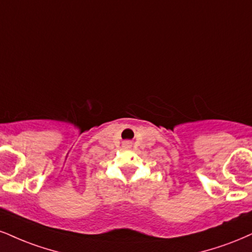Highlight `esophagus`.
Wrapping results in <instances>:
<instances>
[{"instance_id": "1", "label": "esophagus", "mask_w": 252, "mask_h": 252, "mask_svg": "<svg viewBox=\"0 0 252 252\" xmlns=\"http://www.w3.org/2000/svg\"><path fill=\"white\" fill-rule=\"evenodd\" d=\"M123 147L124 148H130V147H131V142H130V141H124L123 142Z\"/></svg>"}]
</instances>
